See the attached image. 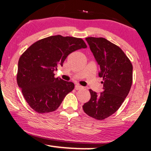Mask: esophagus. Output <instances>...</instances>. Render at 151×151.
Here are the masks:
<instances>
[{"mask_svg": "<svg viewBox=\"0 0 151 151\" xmlns=\"http://www.w3.org/2000/svg\"><path fill=\"white\" fill-rule=\"evenodd\" d=\"M83 88H84V87L80 86L79 84H76V85H75V89L76 90H80L81 89H83Z\"/></svg>", "mask_w": 151, "mask_h": 151, "instance_id": "esophagus-1", "label": "esophagus"}]
</instances>
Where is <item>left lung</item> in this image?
Wrapping results in <instances>:
<instances>
[{"mask_svg": "<svg viewBox=\"0 0 151 151\" xmlns=\"http://www.w3.org/2000/svg\"><path fill=\"white\" fill-rule=\"evenodd\" d=\"M86 40L99 66L103 91L89 89L91 99L82 106L89 116L103 120L120 108L129 94L133 81V66L119 47L104 37H86Z\"/></svg>", "mask_w": 151, "mask_h": 151, "instance_id": "1", "label": "left lung"}]
</instances>
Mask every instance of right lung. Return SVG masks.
Here are the masks:
<instances>
[{"instance_id": "1", "label": "right lung", "mask_w": 151, "mask_h": 151, "mask_svg": "<svg viewBox=\"0 0 151 151\" xmlns=\"http://www.w3.org/2000/svg\"><path fill=\"white\" fill-rule=\"evenodd\" d=\"M81 38L54 35L37 41L20 56L17 83L29 106L39 114L50 113L60 106L74 83L55 78L54 71L67 57L86 48Z\"/></svg>"}]
</instances>
